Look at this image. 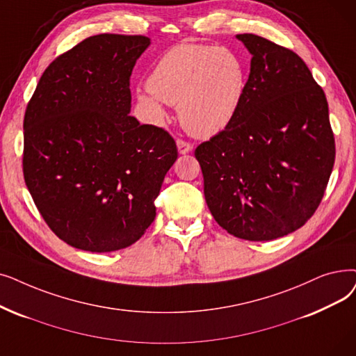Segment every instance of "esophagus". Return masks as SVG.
<instances>
[{
	"label": "esophagus",
	"mask_w": 356,
	"mask_h": 356,
	"mask_svg": "<svg viewBox=\"0 0 356 356\" xmlns=\"http://www.w3.org/2000/svg\"><path fill=\"white\" fill-rule=\"evenodd\" d=\"M177 149L180 154H188L192 151V144L183 140H177Z\"/></svg>",
	"instance_id": "1"
}]
</instances>
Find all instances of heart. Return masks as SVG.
Listing matches in <instances>:
<instances>
[{"mask_svg":"<svg viewBox=\"0 0 356 356\" xmlns=\"http://www.w3.org/2000/svg\"><path fill=\"white\" fill-rule=\"evenodd\" d=\"M247 84L249 70L237 51L180 43L160 56L136 100L154 123L164 119V103L177 104L181 127L196 138H211L233 123Z\"/></svg>","mask_w":356,"mask_h":356,"instance_id":"obj_1","label":"heart"}]
</instances>
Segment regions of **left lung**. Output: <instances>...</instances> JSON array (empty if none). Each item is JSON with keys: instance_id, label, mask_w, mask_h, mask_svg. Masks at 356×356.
<instances>
[{"instance_id": "1", "label": "left lung", "mask_w": 356, "mask_h": 356, "mask_svg": "<svg viewBox=\"0 0 356 356\" xmlns=\"http://www.w3.org/2000/svg\"><path fill=\"white\" fill-rule=\"evenodd\" d=\"M252 54L249 84L231 125L195 149L207 205L227 233L269 241L318 208L334 164L323 88L291 49L237 35Z\"/></svg>"}]
</instances>
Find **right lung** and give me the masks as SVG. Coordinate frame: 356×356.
<instances>
[{
    "label": "right lung",
    "mask_w": 356,
    "mask_h": 356,
    "mask_svg": "<svg viewBox=\"0 0 356 356\" xmlns=\"http://www.w3.org/2000/svg\"><path fill=\"white\" fill-rule=\"evenodd\" d=\"M149 43L87 38L44 70L27 104L26 186L44 222L75 249L107 253L140 240L177 160L172 135L129 116V79Z\"/></svg>",
    "instance_id": "obj_1"
}]
</instances>
